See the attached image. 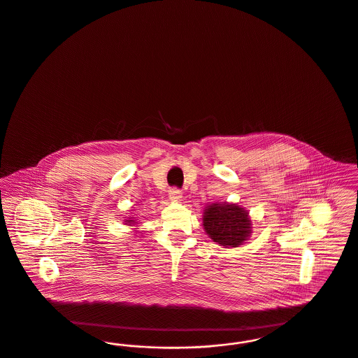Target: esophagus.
Here are the masks:
<instances>
[{
  "label": "esophagus",
  "mask_w": 358,
  "mask_h": 358,
  "mask_svg": "<svg viewBox=\"0 0 358 358\" xmlns=\"http://www.w3.org/2000/svg\"><path fill=\"white\" fill-rule=\"evenodd\" d=\"M169 197H171V200H174V201L180 200V199L182 197L181 189H178V187H171V190H169Z\"/></svg>",
  "instance_id": "esophagus-1"
}]
</instances>
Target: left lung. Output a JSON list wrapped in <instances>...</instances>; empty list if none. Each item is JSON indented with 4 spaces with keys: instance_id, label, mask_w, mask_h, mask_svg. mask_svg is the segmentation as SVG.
<instances>
[{
    "instance_id": "left-lung-1",
    "label": "left lung",
    "mask_w": 358,
    "mask_h": 358,
    "mask_svg": "<svg viewBox=\"0 0 358 358\" xmlns=\"http://www.w3.org/2000/svg\"><path fill=\"white\" fill-rule=\"evenodd\" d=\"M205 232L217 244L238 247L251 234L248 212L236 204H212L204 212Z\"/></svg>"
}]
</instances>
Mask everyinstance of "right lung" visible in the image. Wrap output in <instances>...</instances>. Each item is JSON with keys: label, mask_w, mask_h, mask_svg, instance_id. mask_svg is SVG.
Masks as SVG:
<instances>
[{"label": "right lung", "mask_w": 358, "mask_h": 358, "mask_svg": "<svg viewBox=\"0 0 358 358\" xmlns=\"http://www.w3.org/2000/svg\"><path fill=\"white\" fill-rule=\"evenodd\" d=\"M133 222V220H127V222Z\"/></svg>", "instance_id": "add662e5"}]
</instances>
